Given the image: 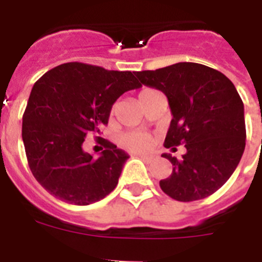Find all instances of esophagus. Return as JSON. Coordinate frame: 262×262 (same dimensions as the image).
<instances>
[{
  "label": "esophagus",
  "instance_id": "34e87169",
  "mask_svg": "<svg viewBox=\"0 0 262 262\" xmlns=\"http://www.w3.org/2000/svg\"><path fill=\"white\" fill-rule=\"evenodd\" d=\"M138 156L144 160V161H147V163H151V161L156 159V155H138Z\"/></svg>",
  "mask_w": 262,
  "mask_h": 262
}]
</instances>
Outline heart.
I'll return each instance as SVG.
<instances>
[{
    "instance_id": "heart-1",
    "label": "heart",
    "mask_w": 262,
    "mask_h": 262,
    "mask_svg": "<svg viewBox=\"0 0 262 262\" xmlns=\"http://www.w3.org/2000/svg\"><path fill=\"white\" fill-rule=\"evenodd\" d=\"M152 92V89H143L139 93V99L143 98L147 93ZM119 144L123 148L133 152H143L147 151L151 145V136L143 131H128L120 135Z\"/></svg>"
}]
</instances>
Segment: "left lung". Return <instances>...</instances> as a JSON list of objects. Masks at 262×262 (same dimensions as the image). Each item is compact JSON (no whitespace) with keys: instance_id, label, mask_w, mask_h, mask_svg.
<instances>
[{"instance_id":"obj_1","label":"left lung","mask_w":262,"mask_h":262,"mask_svg":"<svg viewBox=\"0 0 262 262\" xmlns=\"http://www.w3.org/2000/svg\"><path fill=\"white\" fill-rule=\"evenodd\" d=\"M135 76L168 98L173 119L165 148L186 147L181 159L163 155L173 170L160 181L161 190L180 202L214 194L235 172L245 148L244 105L235 85L222 72L196 62H177Z\"/></svg>"}]
</instances>
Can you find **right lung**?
I'll return each mask as SVG.
<instances>
[{
	"mask_svg": "<svg viewBox=\"0 0 262 262\" xmlns=\"http://www.w3.org/2000/svg\"><path fill=\"white\" fill-rule=\"evenodd\" d=\"M142 85L131 72L66 62L32 86L23 114L22 139L36 181L71 205L98 202L114 190L128 155L106 139L101 156L82 149L85 138L107 124L114 102Z\"/></svg>",
	"mask_w": 262,
	"mask_h": 262,
	"instance_id": "add662e5",
	"label": "right lung"
}]
</instances>
